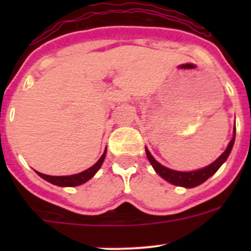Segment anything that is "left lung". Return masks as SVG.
I'll list each match as a JSON object with an SVG mask.
<instances>
[{"instance_id":"8db88e82","label":"left lung","mask_w":251,"mask_h":251,"mask_svg":"<svg viewBox=\"0 0 251 251\" xmlns=\"http://www.w3.org/2000/svg\"><path fill=\"white\" fill-rule=\"evenodd\" d=\"M234 140H235V125L233 130V137H232V140L229 141L226 151H225L224 153H222L221 155L214 161V163L205 166V168L198 169V170H193V171H177L161 165L160 163H158V161L153 158V155H151V151H148L147 147H146V154L149 163H151V165L153 166V169L155 170V173L160 177H163L165 181L170 182L171 184H175V186L184 187V188H193V187H197L199 186V184L204 183L209 177H211L212 175L221 168V165L227 160L232 148H233Z\"/></svg>"}]
</instances>
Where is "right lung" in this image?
<instances>
[{
	"label": "right lung",
	"instance_id": "add662e5",
	"mask_svg": "<svg viewBox=\"0 0 251 251\" xmlns=\"http://www.w3.org/2000/svg\"><path fill=\"white\" fill-rule=\"evenodd\" d=\"M105 154H107V148H105L104 153L102 154V156L100 158V160H98L95 165L91 166L90 169H87V170L82 171V173H80V174L69 175V176H50V175L41 174V173H39V171H36V174L39 175L40 177H42L44 179H46L47 182H50V183L55 184V186L76 187V186H80V184L85 183V182H87L88 179H91L96 174H97V171L100 170V166H102V164H103V161H104Z\"/></svg>",
	"mask_w": 251,
	"mask_h": 251
}]
</instances>
